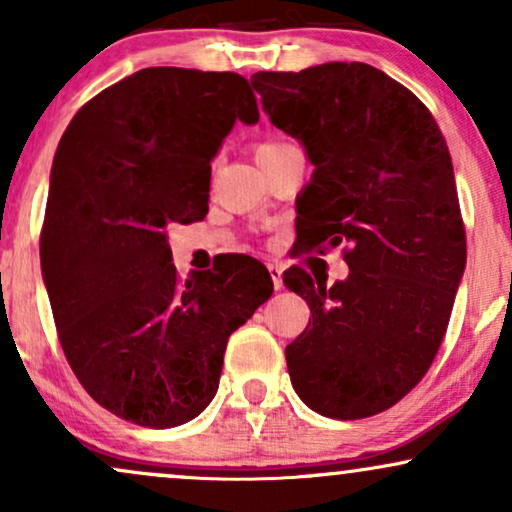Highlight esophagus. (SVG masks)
I'll return each instance as SVG.
<instances>
[{
  "label": "esophagus",
  "mask_w": 512,
  "mask_h": 512,
  "mask_svg": "<svg viewBox=\"0 0 512 512\" xmlns=\"http://www.w3.org/2000/svg\"><path fill=\"white\" fill-rule=\"evenodd\" d=\"M268 270H270V277H273L275 289H282V285H285V282H282V268L277 266V263H268Z\"/></svg>",
  "instance_id": "esophagus-1"
}]
</instances>
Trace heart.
<instances>
[{"label":"heart","mask_w":512,"mask_h":512,"mask_svg":"<svg viewBox=\"0 0 512 512\" xmlns=\"http://www.w3.org/2000/svg\"><path fill=\"white\" fill-rule=\"evenodd\" d=\"M280 147H285V144H282V142H273V140L258 142V144H256V154H266V151H273V149H280Z\"/></svg>","instance_id":"1"}]
</instances>
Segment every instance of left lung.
Returning a JSON list of instances; mask_svg holds the SVG:
<instances>
[{
  "mask_svg": "<svg viewBox=\"0 0 512 512\" xmlns=\"http://www.w3.org/2000/svg\"><path fill=\"white\" fill-rule=\"evenodd\" d=\"M251 85L315 166L296 199L301 254L346 244L349 266L334 285L299 266L282 277L311 308L285 351L292 387L325 418H370L425 377L449 327L468 256L449 147L430 109L368 63Z\"/></svg>",
  "mask_w": 512,
  "mask_h": 512,
  "instance_id": "8db88e82",
  "label": "left lung"
}]
</instances>
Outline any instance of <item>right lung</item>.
Wrapping results in <instances>:
<instances>
[{
  "mask_svg": "<svg viewBox=\"0 0 512 512\" xmlns=\"http://www.w3.org/2000/svg\"><path fill=\"white\" fill-rule=\"evenodd\" d=\"M237 118L258 121L242 75L144 68L82 106L56 149L40 235L56 332L87 394L135 425L197 418L230 334L273 294L251 256L187 280L170 263L166 227L208 213L211 161Z\"/></svg>",
  "mask_w": 512,
  "mask_h": 512,
  "instance_id": "obj_1",
  "label": "right lung"
}]
</instances>
